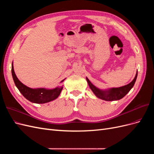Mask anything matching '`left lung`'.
I'll use <instances>...</instances> for the list:
<instances>
[{"label": "left lung", "instance_id": "obj_1", "mask_svg": "<svg viewBox=\"0 0 154 154\" xmlns=\"http://www.w3.org/2000/svg\"><path fill=\"white\" fill-rule=\"evenodd\" d=\"M137 76V71L136 72V76L134 78V80L130 83H128V85L118 88H109V89L104 91L101 90L100 88L95 87L87 78H86V80L87 81L88 85H89L91 88V89L92 90L93 93L97 96V97L105 101H116L123 98V97L131 90V88L133 87L135 82L136 81Z\"/></svg>", "mask_w": 154, "mask_h": 154}]
</instances>
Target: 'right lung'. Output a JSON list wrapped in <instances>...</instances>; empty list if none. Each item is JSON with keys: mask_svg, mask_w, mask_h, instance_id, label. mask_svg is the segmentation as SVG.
Segmentation results:
<instances>
[{"mask_svg": "<svg viewBox=\"0 0 154 154\" xmlns=\"http://www.w3.org/2000/svg\"><path fill=\"white\" fill-rule=\"evenodd\" d=\"M11 73L13 81L15 82V84L18 88V89L27 100L32 102V103L40 104L45 103L57 99L60 94L63 88L62 86L57 87L53 88V89H47V88H31L27 87L23 84L17 77L15 71H14L13 63L11 66ZM65 79L61 82V83Z\"/></svg>", "mask_w": 154, "mask_h": 154, "instance_id": "right-lung-1", "label": "right lung"}]
</instances>
